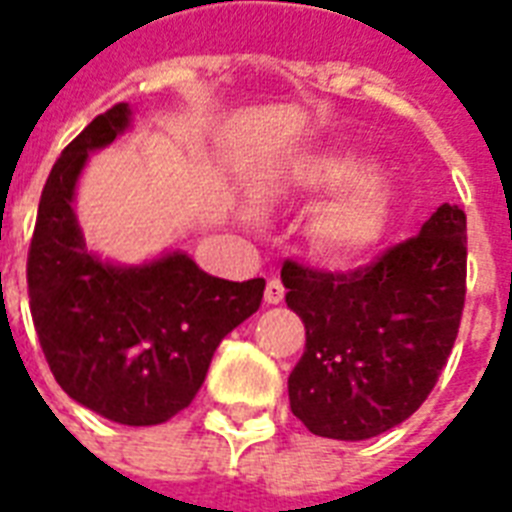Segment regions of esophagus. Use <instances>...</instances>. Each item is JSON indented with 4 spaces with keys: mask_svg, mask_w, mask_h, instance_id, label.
Segmentation results:
<instances>
[{
    "mask_svg": "<svg viewBox=\"0 0 512 512\" xmlns=\"http://www.w3.org/2000/svg\"><path fill=\"white\" fill-rule=\"evenodd\" d=\"M284 284H281L279 279H271L268 281V287H265V303L268 305H279L281 300H284Z\"/></svg>",
    "mask_w": 512,
    "mask_h": 512,
    "instance_id": "obj_1",
    "label": "esophagus"
}]
</instances>
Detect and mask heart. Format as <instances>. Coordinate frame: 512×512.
Wrapping results in <instances>:
<instances>
[{
    "label": "heart",
    "mask_w": 512,
    "mask_h": 512,
    "mask_svg": "<svg viewBox=\"0 0 512 512\" xmlns=\"http://www.w3.org/2000/svg\"><path fill=\"white\" fill-rule=\"evenodd\" d=\"M369 162L350 148H321L289 162L287 180L300 193H336L316 207L308 223L313 252L329 263L364 255L388 228L393 191L388 177L366 170Z\"/></svg>",
    "instance_id": "heart-1"
}]
</instances>
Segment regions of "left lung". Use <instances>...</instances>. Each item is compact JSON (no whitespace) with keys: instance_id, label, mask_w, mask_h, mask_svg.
<instances>
[{"instance_id":"1","label":"left lung","mask_w":512,"mask_h":512,"mask_svg":"<svg viewBox=\"0 0 512 512\" xmlns=\"http://www.w3.org/2000/svg\"><path fill=\"white\" fill-rule=\"evenodd\" d=\"M468 223L441 204L420 233L350 273L287 260V305L305 324L289 406L316 436L366 441L409 420L446 366L465 305Z\"/></svg>"}]
</instances>
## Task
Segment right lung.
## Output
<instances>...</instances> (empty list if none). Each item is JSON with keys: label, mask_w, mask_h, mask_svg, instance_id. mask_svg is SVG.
<instances>
[{"label": "right lung", "mask_w": 512, "mask_h": 512, "mask_svg": "<svg viewBox=\"0 0 512 512\" xmlns=\"http://www.w3.org/2000/svg\"><path fill=\"white\" fill-rule=\"evenodd\" d=\"M127 103L95 116L52 167L28 249V300L55 380L119 425H159L191 404L228 332L260 308L265 279H215L175 249L140 265L84 244L76 183L90 154L130 130Z\"/></svg>", "instance_id": "1"}]
</instances>
